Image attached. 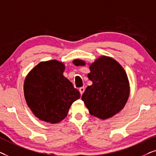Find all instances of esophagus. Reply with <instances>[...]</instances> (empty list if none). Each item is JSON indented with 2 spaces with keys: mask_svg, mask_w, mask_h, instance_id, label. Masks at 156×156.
I'll return each instance as SVG.
<instances>
[{
  "mask_svg": "<svg viewBox=\"0 0 156 156\" xmlns=\"http://www.w3.org/2000/svg\"><path fill=\"white\" fill-rule=\"evenodd\" d=\"M79 91H80V95H83V93L84 91H85V88H84V87H80V88H79Z\"/></svg>",
  "mask_w": 156,
  "mask_h": 156,
  "instance_id": "obj_1",
  "label": "esophagus"
}]
</instances>
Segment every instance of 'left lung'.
Wrapping results in <instances>:
<instances>
[{
	"label": "left lung",
	"mask_w": 156,
	"mask_h": 156,
	"mask_svg": "<svg viewBox=\"0 0 156 156\" xmlns=\"http://www.w3.org/2000/svg\"><path fill=\"white\" fill-rule=\"evenodd\" d=\"M75 65L84 66L76 59ZM88 78L93 82L86 88L82 100L90 115L100 119L113 117L125 106L129 97L130 87L127 74L115 60L101 56L90 66Z\"/></svg>",
	"instance_id": "obj_1"
}]
</instances>
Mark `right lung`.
I'll list each match as a JSON object with an SVG mask.
<instances>
[{
  "label": "right lung",
  "mask_w": 156,
  "mask_h": 156,
  "mask_svg": "<svg viewBox=\"0 0 156 156\" xmlns=\"http://www.w3.org/2000/svg\"><path fill=\"white\" fill-rule=\"evenodd\" d=\"M65 66L51 60L41 62L26 76L24 95L37 118L51 123L63 120L70 105L80 98V92L63 76Z\"/></svg>",
  "instance_id": "obj_1"
}]
</instances>
